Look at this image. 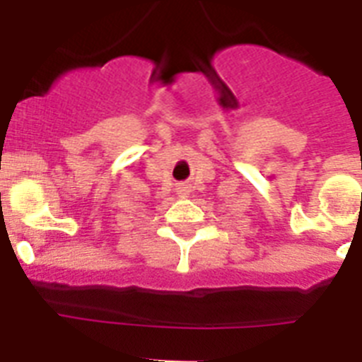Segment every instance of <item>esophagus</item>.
Masks as SVG:
<instances>
[{"label":"esophagus","instance_id":"1","mask_svg":"<svg viewBox=\"0 0 362 362\" xmlns=\"http://www.w3.org/2000/svg\"><path fill=\"white\" fill-rule=\"evenodd\" d=\"M176 193H178V197H182V199H184V197L189 195V189H187L186 186H176Z\"/></svg>","mask_w":362,"mask_h":362}]
</instances>
